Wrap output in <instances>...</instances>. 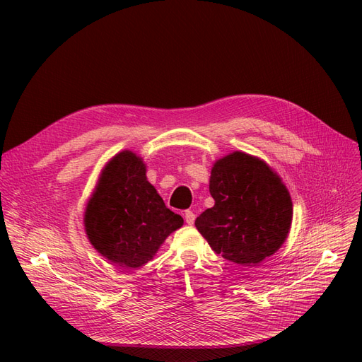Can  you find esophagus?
<instances>
[{
  "label": "esophagus",
  "mask_w": 362,
  "mask_h": 362,
  "mask_svg": "<svg viewBox=\"0 0 362 362\" xmlns=\"http://www.w3.org/2000/svg\"><path fill=\"white\" fill-rule=\"evenodd\" d=\"M184 218H185V223L187 225H193L194 223V218H196V214L190 210H187L184 213Z\"/></svg>",
  "instance_id": "obj_1"
}]
</instances>
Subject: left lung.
I'll use <instances>...</instances> for the list:
<instances>
[{
	"label": "left lung",
	"instance_id": "left-lung-1",
	"mask_svg": "<svg viewBox=\"0 0 362 362\" xmlns=\"http://www.w3.org/2000/svg\"><path fill=\"white\" fill-rule=\"evenodd\" d=\"M210 193L214 206L194 225L216 254L240 266H254L286 242L293 204L286 185L264 161L245 152L216 161Z\"/></svg>",
	"mask_w": 362,
	"mask_h": 362
}]
</instances>
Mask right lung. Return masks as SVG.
I'll return each instance as SVG.
<instances>
[{
    "label": "right lung",
    "instance_id": "add662e5",
    "mask_svg": "<svg viewBox=\"0 0 362 362\" xmlns=\"http://www.w3.org/2000/svg\"><path fill=\"white\" fill-rule=\"evenodd\" d=\"M184 223L146 180L145 164L124 151L107 164L86 208L84 226L93 247L122 267H140Z\"/></svg>",
    "mask_w": 362,
    "mask_h": 362
}]
</instances>
